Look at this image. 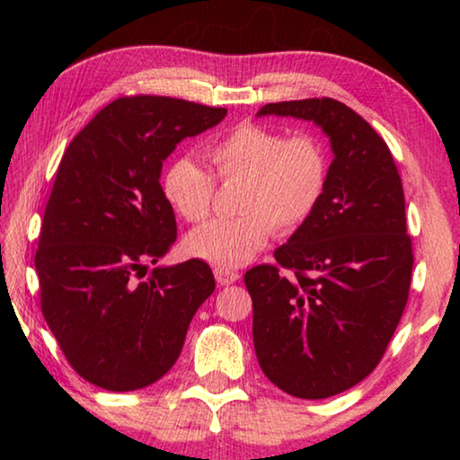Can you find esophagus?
Here are the masks:
<instances>
[{
  "label": "esophagus",
  "instance_id": "1",
  "mask_svg": "<svg viewBox=\"0 0 460 460\" xmlns=\"http://www.w3.org/2000/svg\"><path fill=\"white\" fill-rule=\"evenodd\" d=\"M215 278H217V284L219 286H231L235 284L239 279V274L233 270H225V268H215Z\"/></svg>",
  "mask_w": 460,
  "mask_h": 460
}]
</instances>
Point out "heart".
I'll use <instances>...</instances> for the list:
<instances>
[{
  "label": "heart",
  "mask_w": 460,
  "mask_h": 460,
  "mask_svg": "<svg viewBox=\"0 0 460 460\" xmlns=\"http://www.w3.org/2000/svg\"><path fill=\"white\" fill-rule=\"evenodd\" d=\"M215 176L241 182L237 217L215 219L192 229L186 249L217 268H239L268 243L271 231L286 235L302 227L321 205L329 182V155L310 131L284 136L245 121L207 147ZM215 178L190 158H178L162 174L168 205L189 223L211 213Z\"/></svg>",
  "instance_id": "b5f03b06"
}]
</instances>
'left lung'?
<instances>
[{"label":"left lung","mask_w":460,"mask_h":460,"mask_svg":"<svg viewBox=\"0 0 460 460\" xmlns=\"http://www.w3.org/2000/svg\"><path fill=\"white\" fill-rule=\"evenodd\" d=\"M258 115L321 126L334 160L321 205L245 274L260 367L282 392L323 400L377 367L406 308L414 252L394 155L376 129L337 99L268 103Z\"/></svg>","instance_id":"left-lung-1"}]
</instances>
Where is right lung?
<instances>
[{
    "label": "right lung",
    "mask_w": 460,
    "mask_h": 460,
    "mask_svg": "<svg viewBox=\"0 0 460 460\" xmlns=\"http://www.w3.org/2000/svg\"><path fill=\"white\" fill-rule=\"evenodd\" d=\"M227 109L136 95L101 109L62 155L36 271L46 324L71 367L109 392L166 376L194 313L215 290L202 260L154 268L176 241L162 162Z\"/></svg>",
    "instance_id": "1"
}]
</instances>
